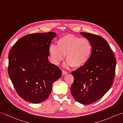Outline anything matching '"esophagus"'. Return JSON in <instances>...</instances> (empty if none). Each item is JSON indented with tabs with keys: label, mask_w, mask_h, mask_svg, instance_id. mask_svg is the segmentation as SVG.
Wrapping results in <instances>:
<instances>
[{
	"label": "esophagus",
	"mask_w": 123,
	"mask_h": 123,
	"mask_svg": "<svg viewBox=\"0 0 123 123\" xmlns=\"http://www.w3.org/2000/svg\"><path fill=\"white\" fill-rule=\"evenodd\" d=\"M62 74H64V75H66V74H68V73L67 71H65V70H62Z\"/></svg>",
	"instance_id": "34e87169"
}]
</instances>
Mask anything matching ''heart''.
I'll return each instance as SVG.
<instances>
[{
  "instance_id": "b5f03b06",
  "label": "heart",
  "mask_w": 123,
  "mask_h": 123,
  "mask_svg": "<svg viewBox=\"0 0 123 123\" xmlns=\"http://www.w3.org/2000/svg\"><path fill=\"white\" fill-rule=\"evenodd\" d=\"M92 46L87 38H81L73 34H67L60 37L57 45L51 44L49 53L51 62L58 64L66 55L67 66L81 67L89 60Z\"/></svg>"
}]
</instances>
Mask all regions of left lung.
Listing matches in <instances>:
<instances>
[{"label": "left lung", "instance_id": "obj_1", "mask_svg": "<svg viewBox=\"0 0 123 123\" xmlns=\"http://www.w3.org/2000/svg\"><path fill=\"white\" fill-rule=\"evenodd\" d=\"M92 46L89 60L84 66L72 72L74 81L71 92L83 105H89L100 99L113 84L116 57L105 39L99 35L81 32Z\"/></svg>", "mask_w": 123, "mask_h": 123}]
</instances>
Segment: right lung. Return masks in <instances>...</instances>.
I'll use <instances>...</instances> for the list:
<instances>
[{
	"instance_id": "add662e5",
	"label": "right lung",
	"mask_w": 123,
	"mask_h": 123,
	"mask_svg": "<svg viewBox=\"0 0 123 123\" xmlns=\"http://www.w3.org/2000/svg\"><path fill=\"white\" fill-rule=\"evenodd\" d=\"M55 33L27 34L10 49L8 74L20 97L40 103L49 97L52 84L62 74L61 70L49 62V47Z\"/></svg>"
}]
</instances>
